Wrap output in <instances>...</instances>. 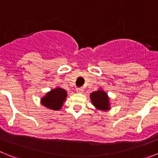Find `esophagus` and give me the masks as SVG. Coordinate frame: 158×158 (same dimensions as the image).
<instances>
[{
    "mask_svg": "<svg viewBox=\"0 0 158 158\" xmlns=\"http://www.w3.org/2000/svg\"><path fill=\"white\" fill-rule=\"evenodd\" d=\"M76 91H77V93H83V91H84V89H83V88H77V89H76Z\"/></svg>",
    "mask_w": 158,
    "mask_h": 158,
    "instance_id": "34e87169",
    "label": "esophagus"
}]
</instances>
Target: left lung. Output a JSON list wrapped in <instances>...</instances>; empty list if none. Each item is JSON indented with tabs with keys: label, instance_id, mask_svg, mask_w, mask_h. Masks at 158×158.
Wrapping results in <instances>:
<instances>
[{
	"label": "left lung",
	"instance_id": "obj_1",
	"mask_svg": "<svg viewBox=\"0 0 158 158\" xmlns=\"http://www.w3.org/2000/svg\"><path fill=\"white\" fill-rule=\"evenodd\" d=\"M90 99H91L93 105L97 109L103 110V111L110 109L109 98H108L107 93L103 90L93 92V93L90 94Z\"/></svg>",
	"mask_w": 158,
	"mask_h": 158
}]
</instances>
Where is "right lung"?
<instances>
[{"mask_svg": "<svg viewBox=\"0 0 158 158\" xmlns=\"http://www.w3.org/2000/svg\"><path fill=\"white\" fill-rule=\"evenodd\" d=\"M67 96L66 91L61 88H56L47 93L43 98L41 99V104L51 110L58 111L63 105V102Z\"/></svg>", "mask_w": 158, "mask_h": 158, "instance_id": "obj_1", "label": "right lung"}]
</instances>
